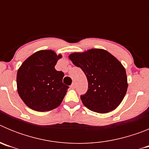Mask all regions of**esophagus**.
I'll return each mask as SVG.
<instances>
[{
  "label": "esophagus",
  "mask_w": 149,
  "mask_h": 149,
  "mask_svg": "<svg viewBox=\"0 0 149 149\" xmlns=\"http://www.w3.org/2000/svg\"><path fill=\"white\" fill-rule=\"evenodd\" d=\"M75 87H76V86H75V84H74H74H72L70 86L71 89H75Z\"/></svg>",
  "instance_id": "esophagus-1"
}]
</instances>
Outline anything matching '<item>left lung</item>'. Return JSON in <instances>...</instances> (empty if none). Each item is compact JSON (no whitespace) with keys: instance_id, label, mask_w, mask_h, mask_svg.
I'll return each mask as SVG.
<instances>
[{"instance_id":"1","label":"left lung","mask_w":149,"mask_h":149,"mask_svg":"<svg viewBox=\"0 0 149 149\" xmlns=\"http://www.w3.org/2000/svg\"><path fill=\"white\" fill-rule=\"evenodd\" d=\"M69 59L86 74V93L82 103L92 111L106 113L120 104L127 89V75L122 63L102 49H91L72 54Z\"/></svg>"}]
</instances>
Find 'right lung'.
<instances>
[{
  "mask_svg": "<svg viewBox=\"0 0 149 149\" xmlns=\"http://www.w3.org/2000/svg\"><path fill=\"white\" fill-rule=\"evenodd\" d=\"M61 55L53 51L36 52L22 63L17 73L18 93L28 107L45 112L60 106L69 86L63 83L64 73L54 66Z\"/></svg>",
  "mask_w": 149,
  "mask_h": 149,
  "instance_id": "1",
  "label": "right lung"
}]
</instances>
